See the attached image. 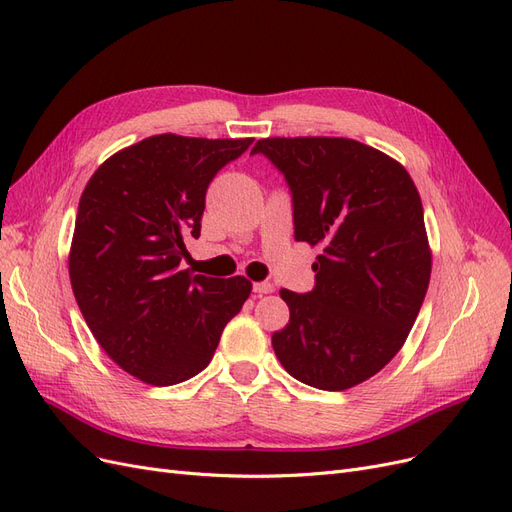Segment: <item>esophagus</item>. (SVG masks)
Returning <instances> with one entry per match:
<instances>
[{
    "label": "esophagus",
    "instance_id": "obj_1",
    "mask_svg": "<svg viewBox=\"0 0 512 512\" xmlns=\"http://www.w3.org/2000/svg\"><path fill=\"white\" fill-rule=\"evenodd\" d=\"M253 291L257 295H268V293H274V285H272V282H255Z\"/></svg>",
    "mask_w": 512,
    "mask_h": 512
}]
</instances>
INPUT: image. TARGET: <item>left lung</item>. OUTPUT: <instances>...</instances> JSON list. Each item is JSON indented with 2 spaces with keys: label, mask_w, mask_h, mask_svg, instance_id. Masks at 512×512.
Instances as JSON below:
<instances>
[{
  "label": "left lung",
  "mask_w": 512,
  "mask_h": 512,
  "mask_svg": "<svg viewBox=\"0 0 512 512\" xmlns=\"http://www.w3.org/2000/svg\"><path fill=\"white\" fill-rule=\"evenodd\" d=\"M289 185L295 240L318 244L314 289L280 297L289 325L272 346L295 380L346 390L401 350L430 282L424 208L407 170L352 139H261Z\"/></svg>",
  "instance_id": "left-lung-1"
}]
</instances>
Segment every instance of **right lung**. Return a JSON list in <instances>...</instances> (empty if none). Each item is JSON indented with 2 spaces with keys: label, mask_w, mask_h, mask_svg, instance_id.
Returning a JSON list of instances; mask_svg holds the SVG:
<instances>
[{
  "label": "right lung",
  "mask_w": 512,
  "mask_h": 512,
  "mask_svg": "<svg viewBox=\"0 0 512 512\" xmlns=\"http://www.w3.org/2000/svg\"><path fill=\"white\" fill-rule=\"evenodd\" d=\"M253 139L156 135L103 162L75 217L69 278L101 348L126 373L173 386L200 373L251 282L181 270L208 183Z\"/></svg>",
  "instance_id": "obj_1"
}]
</instances>
